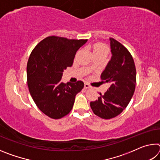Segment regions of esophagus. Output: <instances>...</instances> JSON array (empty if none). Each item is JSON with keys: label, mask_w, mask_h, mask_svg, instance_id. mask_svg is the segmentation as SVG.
<instances>
[{"label": "esophagus", "mask_w": 160, "mask_h": 160, "mask_svg": "<svg viewBox=\"0 0 160 160\" xmlns=\"http://www.w3.org/2000/svg\"><path fill=\"white\" fill-rule=\"evenodd\" d=\"M84 87H85V89H88V88H91V86L89 85L88 83H87V82L85 83V85H84Z\"/></svg>", "instance_id": "1"}]
</instances>
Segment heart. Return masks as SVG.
<instances>
[{
  "label": "heart",
  "mask_w": 160,
  "mask_h": 160,
  "mask_svg": "<svg viewBox=\"0 0 160 160\" xmlns=\"http://www.w3.org/2000/svg\"><path fill=\"white\" fill-rule=\"evenodd\" d=\"M93 51L94 52H104L107 54L109 49L105 44L102 43H97L93 46Z\"/></svg>",
  "instance_id": "b5f03b06"
}]
</instances>
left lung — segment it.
<instances>
[{"mask_svg":"<svg viewBox=\"0 0 160 160\" xmlns=\"http://www.w3.org/2000/svg\"><path fill=\"white\" fill-rule=\"evenodd\" d=\"M109 40L112 56L101 79L111 85L104 94L99 93L98 99L90 102L94 114L104 119L114 118L125 109L136 84V70L131 53L116 39L110 38Z\"/></svg>","mask_w":160,"mask_h":160,"instance_id":"left-lung-1","label":"left lung"}]
</instances>
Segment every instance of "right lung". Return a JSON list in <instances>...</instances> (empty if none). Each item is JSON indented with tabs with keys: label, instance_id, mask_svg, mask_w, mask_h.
Wrapping results in <instances>:
<instances>
[{
	"label": "right lung",
	"instance_id": "obj_1",
	"mask_svg": "<svg viewBox=\"0 0 160 160\" xmlns=\"http://www.w3.org/2000/svg\"><path fill=\"white\" fill-rule=\"evenodd\" d=\"M88 39H68L50 36L32 50L27 65L29 91L40 111L53 119L68 114L82 81L61 82L63 70L72 66L77 51Z\"/></svg>",
	"mask_w": 160,
	"mask_h": 160
}]
</instances>
